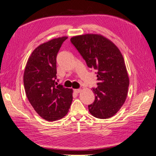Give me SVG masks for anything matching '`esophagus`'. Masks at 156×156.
<instances>
[{
    "instance_id": "obj_1",
    "label": "esophagus",
    "mask_w": 156,
    "mask_h": 156,
    "mask_svg": "<svg viewBox=\"0 0 156 156\" xmlns=\"http://www.w3.org/2000/svg\"><path fill=\"white\" fill-rule=\"evenodd\" d=\"M74 92H75V93L79 94V93H80V92H81V89H75V90H74Z\"/></svg>"
}]
</instances>
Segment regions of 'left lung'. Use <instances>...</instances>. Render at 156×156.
<instances>
[{
    "mask_svg": "<svg viewBox=\"0 0 156 156\" xmlns=\"http://www.w3.org/2000/svg\"><path fill=\"white\" fill-rule=\"evenodd\" d=\"M73 45L90 68L98 70L97 88L91 89L95 101L88 105L90 114L106 119L116 114L126 100L129 79L124 59L117 46L101 34L73 36Z\"/></svg>",
    "mask_w": 156,
    "mask_h": 156,
    "instance_id": "left-lung-1",
    "label": "left lung"
}]
</instances>
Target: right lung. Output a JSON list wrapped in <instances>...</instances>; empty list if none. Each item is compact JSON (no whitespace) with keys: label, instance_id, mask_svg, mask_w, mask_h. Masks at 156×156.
Returning <instances> with one entry per match:
<instances>
[{"label":"right lung","instance_id":"add662e5","mask_svg":"<svg viewBox=\"0 0 156 156\" xmlns=\"http://www.w3.org/2000/svg\"><path fill=\"white\" fill-rule=\"evenodd\" d=\"M62 36L40 45L27 60L23 75L27 97L42 119L55 121L67 115L73 100V90L57 84L56 55L63 42Z\"/></svg>","mask_w":156,"mask_h":156}]
</instances>
